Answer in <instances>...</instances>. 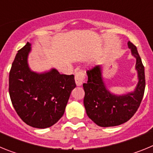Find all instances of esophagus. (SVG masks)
Returning <instances> with one entry per match:
<instances>
[{
  "mask_svg": "<svg viewBox=\"0 0 153 153\" xmlns=\"http://www.w3.org/2000/svg\"><path fill=\"white\" fill-rule=\"evenodd\" d=\"M85 79V74L83 71H79L75 74V82L76 86H79L83 84Z\"/></svg>",
  "mask_w": 153,
  "mask_h": 153,
  "instance_id": "obj_1",
  "label": "esophagus"
}]
</instances>
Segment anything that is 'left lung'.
Listing matches in <instances>:
<instances>
[{"instance_id":"1","label":"left lung","mask_w":153,"mask_h":153,"mask_svg":"<svg viewBox=\"0 0 153 153\" xmlns=\"http://www.w3.org/2000/svg\"><path fill=\"white\" fill-rule=\"evenodd\" d=\"M128 47L136 59L138 83L132 91L124 94L110 92L104 82L102 65H97L86 72L88 80L83 83V100L87 116L101 127L116 126L127 122L137 111L145 91V69L137 48L131 42Z\"/></svg>"}]
</instances>
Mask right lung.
Instances as JSON below:
<instances>
[{"instance_id":"right-lung-1","label":"right lung","mask_w":153,"mask_h":153,"mask_svg":"<svg viewBox=\"0 0 153 153\" xmlns=\"http://www.w3.org/2000/svg\"><path fill=\"white\" fill-rule=\"evenodd\" d=\"M31 44L18 51L9 74V93L13 108L25 123L45 129L63 115L70 93L76 87L74 75L60 74L55 68L33 71L28 63Z\"/></svg>"}]
</instances>
